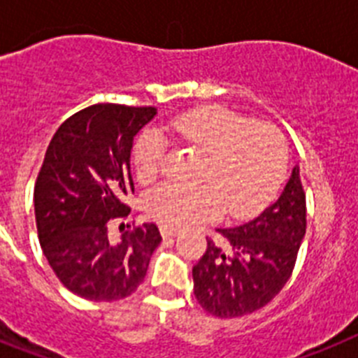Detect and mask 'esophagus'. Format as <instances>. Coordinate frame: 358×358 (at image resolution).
Segmentation results:
<instances>
[{"instance_id":"34e87169","label":"esophagus","mask_w":358,"mask_h":358,"mask_svg":"<svg viewBox=\"0 0 358 358\" xmlns=\"http://www.w3.org/2000/svg\"><path fill=\"white\" fill-rule=\"evenodd\" d=\"M162 235H164L165 238H169V236L178 235V231L173 229V227H167V225H162Z\"/></svg>"}]
</instances>
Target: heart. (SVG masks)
Listing matches in <instances>:
<instances>
[{
  "instance_id": "1",
  "label": "heart",
  "mask_w": 358,
  "mask_h": 358,
  "mask_svg": "<svg viewBox=\"0 0 358 358\" xmlns=\"http://www.w3.org/2000/svg\"><path fill=\"white\" fill-rule=\"evenodd\" d=\"M165 131L191 151L202 155L194 171V187L164 184L147 194L152 220L182 229L215 218L224 209L231 220H245L271 202L286 178L289 143L271 123L227 107H202L184 113ZM134 167L143 184L160 176L165 142L158 131H145L134 143Z\"/></svg>"
}]
</instances>
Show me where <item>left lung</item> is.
<instances>
[{
	"label": "left lung",
	"instance_id": "8db88e82",
	"mask_svg": "<svg viewBox=\"0 0 358 358\" xmlns=\"http://www.w3.org/2000/svg\"><path fill=\"white\" fill-rule=\"evenodd\" d=\"M193 267L194 296L207 313L236 318L275 299L295 269L306 235V193L299 167L284 193L255 220L216 229Z\"/></svg>",
	"mask_w": 358,
	"mask_h": 358
}]
</instances>
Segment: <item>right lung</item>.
<instances>
[{
  "mask_svg": "<svg viewBox=\"0 0 358 358\" xmlns=\"http://www.w3.org/2000/svg\"><path fill=\"white\" fill-rule=\"evenodd\" d=\"M155 114V107L91 105L65 120L47 147L34 185L38 238L59 282L82 299L133 295L162 242L156 224L127 225L118 242L109 236L110 224L131 213V149Z\"/></svg>",
  "mask_w": 358,
  "mask_h": 358,
  "instance_id": "1",
  "label": "right lung"
}]
</instances>
